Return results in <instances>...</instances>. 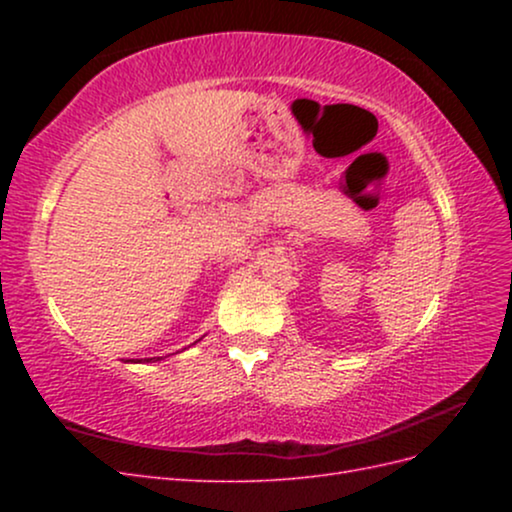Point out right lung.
Returning a JSON list of instances; mask_svg holds the SVG:
<instances>
[{
  "mask_svg": "<svg viewBox=\"0 0 512 512\" xmlns=\"http://www.w3.org/2000/svg\"><path fill=\"white\" fill-rule=\"evenodd\" d=\"M132 361H134V359H132ZM145 361L149 363V361H162V359H160V356H158V359H156V356H153V359H141V361H134V363H145Z\"/></svg>",
  "mask_w": 512,
  "mask_h": 512,
  "instance_id": "add662e5",
  "label": "right lung"
}]
</instances>
